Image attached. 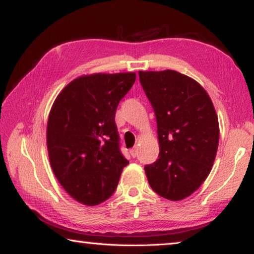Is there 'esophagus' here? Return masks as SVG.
<instances>
[{
  "instance_id": "esophagus-1",
  "label": "esophagus",
  "mask_w": 254,
  "mask_h": 254,
  "mask_svg": "<svg viewBox=\"0 0 254 254\" xmlns=\"http://www.w3.org/2000/svg\"><path fill=\"white\" fill-rule=\"evenodd\" d=\"M130 154L133 158H135L137 156V148H132L130 150Z\"/></svg>"
}]
</instances>
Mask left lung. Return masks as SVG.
I'll return each instance as SVG.
<instances>
[{"label":"left lung","mask_w":254,"mask_h":254,"mask_svg":"<svg viewBox=\"0 0 254 254\" xmlns=\"http://www.w3.org/2000/svg\"><path fill=\"white\" fill-rule=\"evenodd\" d=\"M157 119L159 158L144 167L150 186L169 200L190 196L207 178L220 127L207 92L176 70L139 71Z\"/></svg>","instance_id":"obj_1"}]
</instances>
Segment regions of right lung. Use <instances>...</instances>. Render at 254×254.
Returning <instances> with one entry per match:
<instances>
[{"instance_id": "1", "label": "right lung", "mask_w": 254, "mask_h": 254, "mask_svg": "<svg viewBox=\"0 0 254 254\" xmlns=\"http://www.w3.org/2000/svg\"><path fill=\"white\" fill-rule=\"evenodd\" d=\"M135 72L92 74L58 94L47 123L51 168L67 194L95 206L110 198L128 161L120 151L115 112Z\"/></svg>"}]
</instances>
